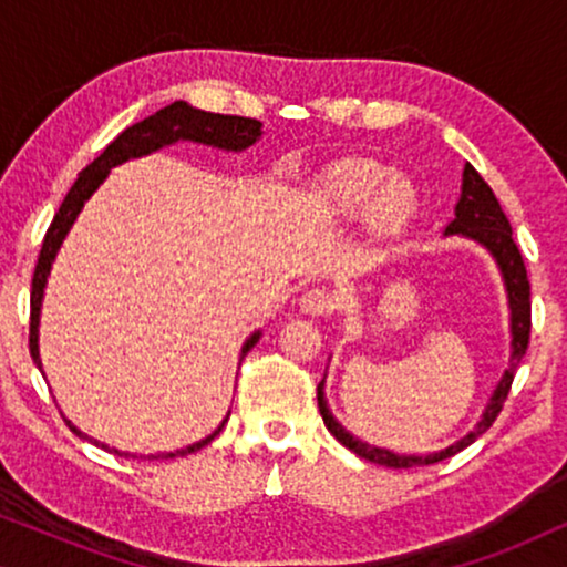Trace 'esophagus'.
Returning <instances> with one entry per match:
<instances>
[{"mask_svg": "<svg viewBox=\"0 0 567 567\" xmlns=\"http://www.w3.org/2000/svg\"><path fill=\"white\" fill-rule=\"evenodd\" d=\"M299 307H301V312H307L312 317L330 315L332 309H336V297H332L328 289H309L301 293Z\"/></svg>", "mask_w": 567, "mask_h": 567, "instance_id": "esophagus-1", "label": "esophagus"}]
</instances>
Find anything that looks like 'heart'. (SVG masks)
<instances>
[{
	"label": "heart",
	"mask_w": 567,
	"mask_h": 567,
	"mask_svg": "<svg viewBox=\"0 0 567 567\" xmlns=\"http://www.w3.org/2000/svg\"><path fill=\"white\" fill-rule=\"evenodd\" d=\"M322 198L338 216H361L379 229H398L413 214L415 193L400 175L374 162H343L322 177Z\"/></svg>",
	"instance_id": "obj_1"
}]
</instances>
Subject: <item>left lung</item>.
<instances>
[{"mask_svg": "<svg viewBox=\"0 0 567 567\" xmlns=\"http://www.w3.org/2000/svg\"><path fill=\"white\" fill-rule=\"evenodd\" d=\"M446 235H462V237L475 239V243L485 247V250H491L495 262H498L503 281H506V291H508L511 336H514V340H511V348H514V353H511V363H508L506 374H503L501 384L495 386L491 405L485 408L483 421L475 425V431H470L467 436H464L462 441H456V444H452L449 449H444V452H436L429 456L394 454V452H386V449L363 444V441L351 436V433H348L343 425H340L336 417L330 415L328 402H324V392H322L324 382L317 384V405H320V415L332 436H336L343 446L351 449L353 454H359L361 460L384 464V467L408 470V467H423V464H436V462L449 460V456H454L456 452H462L464 446L475 444V439L483 436V433L495 423V417L501 415L503 402L508 400L511 384H514V374H516L518 363H522L526 348H529L532 291H529V276H526L522 250H518V245L514 243L511 221H508V216L503 214V208L498 204V198H495L493 188L483 181V177H480V173L472 165H464L462 198H460V204H456L454 221L446 227Z\"/></svg>", "mask_w": 567, "mask_h": 567, "instance_id": "obj_1", "label": "left lung"}]
</instances>
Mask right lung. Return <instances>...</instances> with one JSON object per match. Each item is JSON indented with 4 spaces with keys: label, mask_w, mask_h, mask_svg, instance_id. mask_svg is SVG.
<instances>
[{
    "label": "right lung",
    "mask_w": 567,
    "mask_h": 567,
    "mask_svg": "<svg viewBox=\"0 0 567 567\" xmlns=\"http://www.w3.org/2000/svg\"><path fill=\"white\" fill-rule=\"evenodd\" d=\"M260 128H262V123L255 121V118H243V115L206 113V111H198V107H193L188 103H183V100H175L173 105L162 107V111L150 115V118L138 121V123H134V126H128L126 131H121V134L105 146V152L100 154L95 162H90V165L82 169L72 188H69L66 198L61 200L59 212H56V216H53L49 231H45L41 255H38V262H35L33 289H30V355H33L38 369H41V359H38V315H41L43 286H45V278H49L51 262H53V258H56L59 247H61V243H64L66 231L74 224L76 214L82 212L84 200H87L92 193H95L97 185L105 181V175L111 173V167L121 165V162H126L131 157H142V154L157 152L159 146L175 144L177 138H190V142H198V144L219 146V150L243 152L250 144L258 142ZM258 338H260V332H255V336L243 346V359L247 355V351H250V348L258 343ZM224 423H227V421H224ZM224 423L212 433V436L198 441V444L185 446V449H181V452L159 454V456H165V460H167V456H185L190 452H198V449L212 444V441L219 436ZM69 429H72L76 436H84V433L76 431L72 423H69ZM113 454L128 456L126 452H118V449H113ZM150 460H157V456H150Z\"/></svg>",
    "instance_id": "add662e5"
}]
</instances>
